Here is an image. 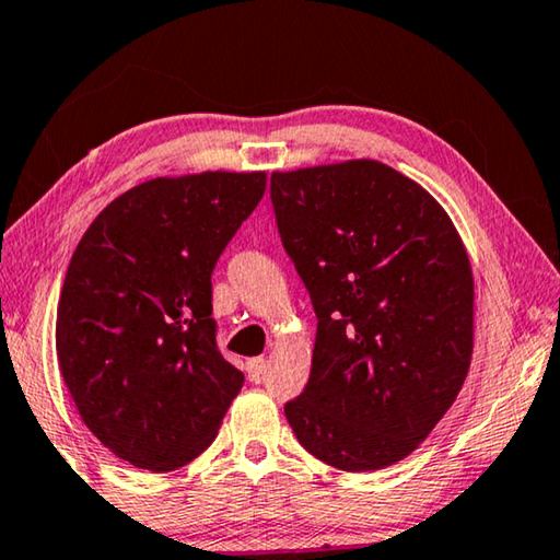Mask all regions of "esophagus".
<instances>
[{"instance_id": "esophagus-1", "label": "esophagus", "mask_w": 560, "mask_h": 560, "mask_svg": "<svg viewBox=\"0 0 560 560\" xmlns=\"http://www.w3.org/2000/svg\"><path fill=\"white\" fill-rule=\"evenodd\" d=\"M246 373H249V381L252 383H261L264 373H267V360H264V358H252L249 363H246Z\"/></svg>"}]
</instances>
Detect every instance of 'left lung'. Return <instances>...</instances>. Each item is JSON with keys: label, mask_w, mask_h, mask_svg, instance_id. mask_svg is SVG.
Wrapping results in <instances>:
<instances>
[{"label": "left lung", "mask_w": 560, "mask_h": 560, "mask_svg": "<svg viewBox=\"0 0 560 560\" xmlns=\"http://www.w3.org/2000/svg\"><path fill=\"white\" fill-rule=\"evenodd\" d=\"M283 249L314 303L311 375L283 412L343 471L405 459L467 377L474 279L440 202L377 160L271 175Z\"/></svg>", "instance_id": "8db88e82"}]
</instances>
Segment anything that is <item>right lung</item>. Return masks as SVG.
I'll return each instance as SVG.
<instances>
[{"instance_id":"right-lung-1","label":"right lung","mask_w":560,"mask_h":560,"mask_svg":"<svg viewBox=\"0 0 560 560\" xmlns=\"http://www.w3.org/2000/svg\"><path fill=\"white\" fill-rule=\"evenodd\" d=\"M264 189L267 173L148 179L75 246L56 355L81 420L132 467H185L242 390V371L217 348L212 271Z\"/></svg>"}]
</instances>
